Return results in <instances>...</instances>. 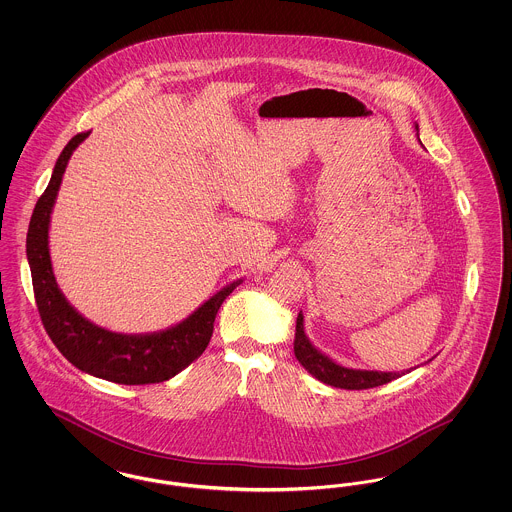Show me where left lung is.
I'll return each mask as SVG.
<instances>
[{
	"label": "left lung",
	"instance_id": "1",
	"mask_svg": "<svg viewBox=\"0 0 512 512\" xmlns=\"http://www.w3.org/2000/svg\"><path fill=\"white\" fill-rule=\"evenodd\" d=\"M418 130V124H416ZM293 353L303 368L320 380L322 384L341 388V390H368L376 386H384L395 378H401L403 374L411 370L401 372H380V370H361V368H347L332 361L328 355L318 351L305 334L303 315H297L295 324V340H293Z\"/></svg>",
	"mask_w": 512,
	"mask_h": 512
}]
</instances>
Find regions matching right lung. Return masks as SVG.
<instances>
[{"label": "right lung", "instance_id": "obj_1", "mask_svg": "<svg viewBox=\"0 0 512 512\" xmlns=\"http://www.w3.org/2000/svg\"><path fill=\"white\" fill-rule=\"evenodd\" d=\"M88 134H76L61 151L30 219L26 257L36 305L49 338L78 370L124 386L165 382L205 351L222 301L242 284V278L224 286L182 322L151 334H119L82 317L57 286L49 257V220L69 159Z\"/></svg>", "mask_w": 512, "mask_h": 512}]
</instances>
